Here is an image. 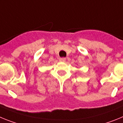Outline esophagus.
I'll use <instances>...</instances> for the list:
<instances>
[{"instance_id":"obj_1","label":"esophagus","mask_w":123,"mask_h":123,"mask_svg":"<svg viewBox=\"0 0 123 123\" xmlns=\"http://www.w3.org/2000/svg\"><path fill=\"white\" fill-rule=\"evenodd\" d=\"M60 62H66V58H60L59 59Z\"/></svg>"}]
</instances>
